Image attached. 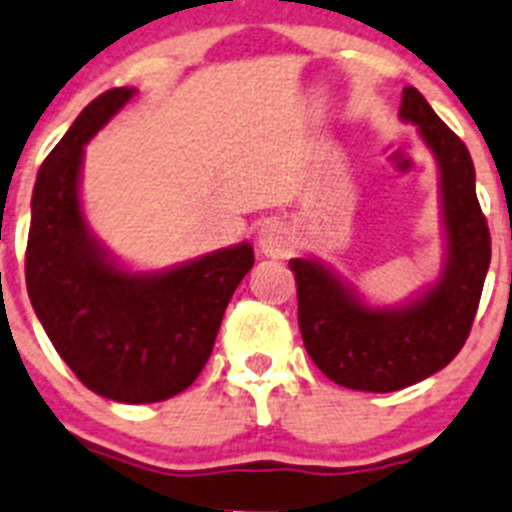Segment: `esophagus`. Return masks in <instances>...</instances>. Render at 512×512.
<instances>
[{"label":"esophagus","instance_id":"34e87169","mask_svg":"<svg viewBox=\"0 0 512 512\" xmlns=\"http://www.w3.org/2000/svg\"><path fill=\"white\" fill-rule=\"evenodd\" d=\"M295 248V238H292L290 227L282 222H266L259 233V251L269 259H285L287 253Z\"/></svg>","mask_w":512,"mask_h":512}]
</instances>
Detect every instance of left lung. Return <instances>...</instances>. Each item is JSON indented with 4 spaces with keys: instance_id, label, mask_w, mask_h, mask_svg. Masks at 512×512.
I'll return each instance as SVG.
<instances>
[{
    "instance_id": "8db88e82",
    "label": "left lung",
    "mask_w": 512,
    "mask_h": 512,
    "mask_svg": "<svg viewBox=\"0 0 512 512\" xmlns=\"http://www.w3.org/2000/svg\"><path fill=\"white\" fill-rule=\"evenodd\" d=\"M399 116L417 126L438 160L445 230L438 282L406 303L378 308L318 259L290 261L298 282L300 334L310 360L326 378L355 391H399L443 370L469 336L492 256L466 144L440 121L417 87H404Z\"/></svg>"
}]
</instances>
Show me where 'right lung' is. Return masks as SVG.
I'll use <instances>...</instances> for the list:
<instances>
[{"label": "right lung", "instance_id": "right-lung-1", "mask_svg": "<svg viewBox=\"0 0 512 512\" xmlns=\"http://www.w3.org/2000/svg\"><path fill=\"white\" fill-rule=\"evenodd\" d=\"M113 87L74 119L38 170L25 282L38 321L72 373L98 396L152 404L186 391L212 355L225 308L251 272V243L165 272H131L87 227L85 144L134 98Z\"/></svg>", "mask_w": 512, "mask_h": 512}]
</instances>
